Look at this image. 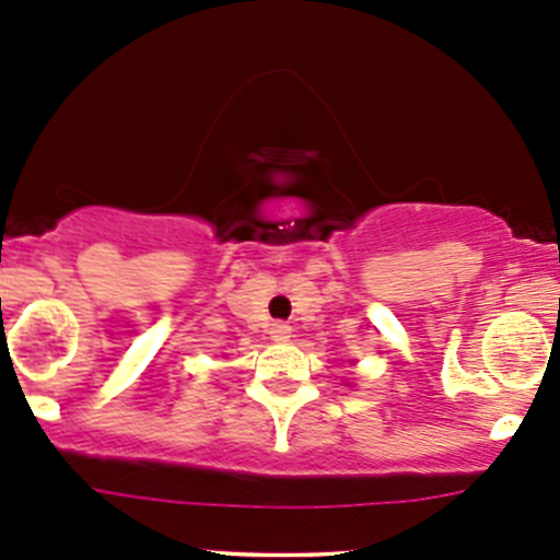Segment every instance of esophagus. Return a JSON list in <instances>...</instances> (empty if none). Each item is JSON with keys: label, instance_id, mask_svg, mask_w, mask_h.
<instances>
[{"label": "esophagus", "instance_id": "34e87169", "mask_svg": "<svg viewBox=\"0 0 560 560\" xmlns=\"http://www.w3.org/2000/svg\"><path fill=\"white\" fill-rule=\"evenodd\" d=\"M290 334H292V328L287 323H273V325H270V336H273V339L284 341V339H290Z\"/></svg>", "mask_w": 560, "mask_h": 560}]
</instances>
